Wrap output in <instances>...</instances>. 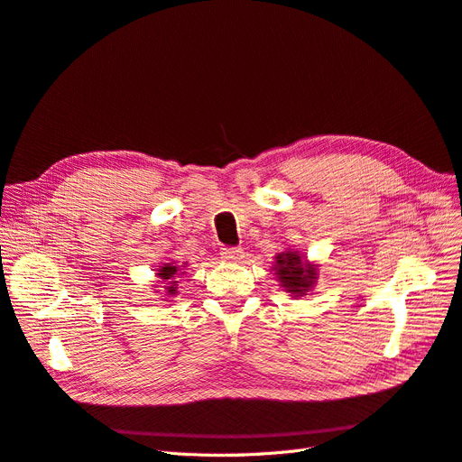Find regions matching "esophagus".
<instances>
[{
    "label": "esophagus",
    "instance_id": "obj_1",
    "mask_svg": "<svg viewBox=\"0 0 462 462\" xmlns=\"http://www.w3.org/2000/svg\"><path fill=\"white\" fill-rule=\"evenodd\" d=\"M221 258L227 262H236V260H243L245 254L241 248H221Z\"/></svg>",
    "mask_w": 462,
    "mask_h": 462
}]
</instances>
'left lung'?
<instances>
[{"mask_svg":"<svg viewBox=\"0 0 462 462\" xmlns=\"http://www.w3.org/2000/svg\"><path fill=\"white\" fill-rule=\"evenodd\" d=\"M275 275L289 292L302 297L316 282V265L302 262L297 253H282L275 258Z\"/></svg>","mask_w":462,"mask_h":462,"instance_id":"8db88e82","label":"left lung"}]
</instances>
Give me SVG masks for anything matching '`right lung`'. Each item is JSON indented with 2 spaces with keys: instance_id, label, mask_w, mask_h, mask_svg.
Returning a JSON list of instances; mask_svg holds the SVG:
<instances>
[{
  "instance_id": "obj_1",
  "label": "right lung",
  "mask_w": 462,
  "mask_h": 462,
  "mask_svg": "<svg viewBox=\"0 0 462 462\" xmlns=\"http://www.w3.org/2000/svg\"><path fill=\"white\" fill-rule=\"evenodd\" d=\"M183 268H179V265H173V263H165V265H162V268L158 270V277H162L163 282H165V285H170L167 287V292H171V295H175L177 292V279H179V275L180 273H185V272H180Z\"/></svg>"
}]
</instances>
